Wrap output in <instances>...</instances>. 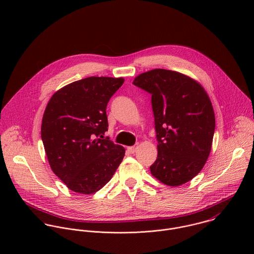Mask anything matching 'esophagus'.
Returning <instances> with one entry per match:
<instances>
[{"mask_svg": "<svg viewBox=\"0 0 254 254\" xmlns=\"http://www.w3.org/2000/svg\"><path fill=\"white\" fill-rule=\"evenodd\" d=\"M136 146H133V147H128L127 148V152L129 153V154H133L135 151H136Z\"/></svg>", "mask_w": 254, "mask_h": 254, "instance_id": "1", "label": "esophagus"}]
</instances>
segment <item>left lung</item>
Returning <instances> with one entry per match:
<instances>
[{
  "instance_id": "obj_1",
  "label": "left lung",
  "mask_w": 254,
  "mask_h": 254,
  "mask_svg": "<svg viewBox=\"0 0 254 254\" xmlns=\"http://www.w3.org/2000/svg\"><path fill=\"white\" fill-rule=\"evenodd\" d=\"M132 83L152 95L158 140L152 175L172 187L189 182L212 147L215 116L207 92L191 77L166 69L144 72Z\"/></svg>"
}]
</instances>
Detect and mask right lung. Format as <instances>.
I'll return each mask as SVG.
<instances>
[{
    "mask_svg": "<svg viewBox=\"0 0 254 254\" xmlns=\"http://www.w3.org/2000/svg\"><path fill=\"white\" fill-rule=\"evenodd\" d=\"M124 81L87 77L59 89L46 106L41 126L45 153L53 173L72 191L97 192L125 157L124 147L110 137L102 139L108 127L107 103Z\"/></svg>",
    "mask_w": 254,
    "mask_h": 254,
    "instance_id": "add662e5",
    "label": "right lung"
}]
</instances>
